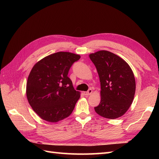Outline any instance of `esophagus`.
<instances>
[{"label":"esophagus","instance_id":"34e87169","mask_svg":"<svg viewBox=\"0 0 159 159\" xmlns=\"http://www.w3.org/2000/svg\"><path fill=\"white\" fill-rule=\"evenodd\" d=\"M92 92H93V91H92V89H89L88 91H85V92L84 93V94L85 95H91V93H92Z\"/></svg>","mask_w":159,"mask_h":159}]
</instances>
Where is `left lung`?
I'll return each mask as SVG.
<instances>
[{
	"label": "left lung",
	"instance_id": "8db88e82",
	"mask_svg": "<svg viewBox=\"0 0 159 159\" xmlns=\"http://www.w3.org/2000/svg\"><path fill=\"white\" fill-rule=\"evenodd\" d=\"M89 56L101 83V102L94 107L95 112L109 119L121 117L131 106L135 93V79L131 67L109 51L100 50Z\"/></svg>",
	"mask_w": 159,
	"mask_h": 159
}]
</instances>
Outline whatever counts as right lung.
I'll return each mask as SVG.
<instances>
[{"mask_svg":"<svg viewBox=\"0 0 159 159\" xmlns=\"http://www.w3.org/2000/svg\"><path fill=\"white\" fill-rule=\"evenodd\" d=\"M80 56L59 52L46 56L33 66L26 83V97L41 119L56 123L69 117L80 98L68 78L70 68Z\"/></svg>","mask_w":159,"mask_h":159,"instance_id":"1","label":"right lung"}]
</instances>
